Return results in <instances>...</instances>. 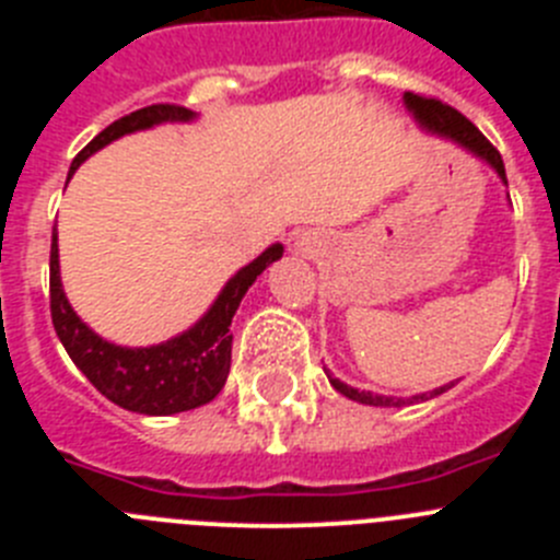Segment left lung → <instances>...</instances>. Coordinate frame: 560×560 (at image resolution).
<instances>
[{"instance_id": "8db88e82", "label": "left lung", "mask_w": 560, "mask_h": 560, "mask_svg": "<svg viewBox=\"0 0 560 560\" xmlns=\"http://www.w3.org/2000/svg\"><path fill=\"white\" fill-rule=\"evenodd\" d=\"M404 101H407L409 112L418 117L423 126L429 128V131L434 133H443V137H448V140L459 142V145H465L468 151H474L477 156H482L485 162L491 167H497V173L504 179V162L502 156H499L497 148L488 142V137H485L482 131H479L477 126H474L468 117H463V114L457 112V108H452L448 103L438 101V97H429V95H418V92H407L404 95ZM330 384H334L336 393L348 395L350 400H359V404H370V407H404L407 400L404 398H384V395H373V393H359V389L348 387V384H341L339 378H334V375H328ZM452 387V384H448ZM448 387H440L434 389V393H429L434 398V395L446 393ZM423 398V395H415L412 400Z\"/></svg>"}]
</instances>
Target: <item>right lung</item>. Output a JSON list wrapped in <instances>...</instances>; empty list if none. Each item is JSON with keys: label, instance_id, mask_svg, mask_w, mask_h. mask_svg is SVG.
I'll return each mask as SVG.
<instances>
[{"label": "right lung", "instance_id": "1", "mask_svg": "<svg viewBox=\"0 0 560 560\" xmlns=\"http://www.w3.org/2000/svg\"><path fill=\"white\" fill-rule=\"evenodd\" d=\"M190 108L176 106V103H153V106L137 108V112L126 114L108 128H103L95 140L78 153L69 173H75L89 153H95L97 148L108 145L122 133L151 128L165 120H190ZM56 237L58 235L52 232V246H49V314H52V328H56L58 339L67 348L69 359L75 361V368L108 400L140 415L187 412V409L210 404L224 389L232 361V316H235L237 305L249 291V285L257 280V275L283 255V246L275 244L257 260H252L249 266L237 271L196 328L165 341V345H156V348L131 350L108 345L78 319L61 289Z\"/></svg>", "mask_w": 560, "mask_h": 560}]
</instances>
